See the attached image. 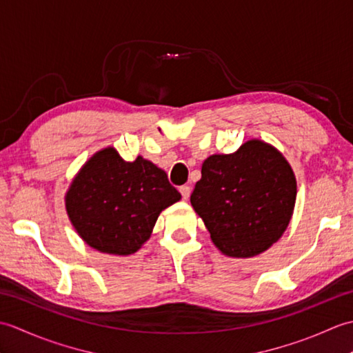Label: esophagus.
Masks as SVG:
<instances>
[{
    "label": "esophagus",
    "instance_id": "1",
    "mask_svg": "<svg viewBox=\"0 0 353 353\" xmlns=\"http://www.w3.org/2000/svg\"><path fill=\"white\" fill-rule=\"evenodd\" d=\"M179 191H181V194H182V199H183V200H188V199H190L191 188H190L188 185H182L181 188H179Z\"/></svg>",
    "mask_w": 353,
    "mask_h": 353
}]
</instances>
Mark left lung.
Wrapping results in <instances>:
<instances>
[{"mask_svg": "<svg viewBox=\"0 0 353 353\" xmlns=\"http://www.w3.org/2000/svg\"><path fill=\"white\" fill-rule=\"evenodd\" d=\"M296 194L294 172L285 157L252 139L235 153L208 157L191 205L224 254L250 258L282 236Z\"/></svg>", "mask_w": 353, "mask_h": 353, "instance_id": "left-lung-1", "label": "left lung"}]
</instances>
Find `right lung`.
Listing matches in <instances>:
<instances>
[{"label": "right lung", "instance_id": "right-lung-1", "mask_svg": "<svg viewBox=\"0 0 353 353\" xmlns=\"http://www.w3.org/2000/svg\"><path fill=\"white\" fill-rule=\"evenodd\" d=\"M181 200L165 171L138 156L125 162L115 148L94 154L74 179L65 203L72 226L92 249L137 252L165 208Z\"/></svg>", "mask_w": 353, "mask_h": 353}]
</instances>
